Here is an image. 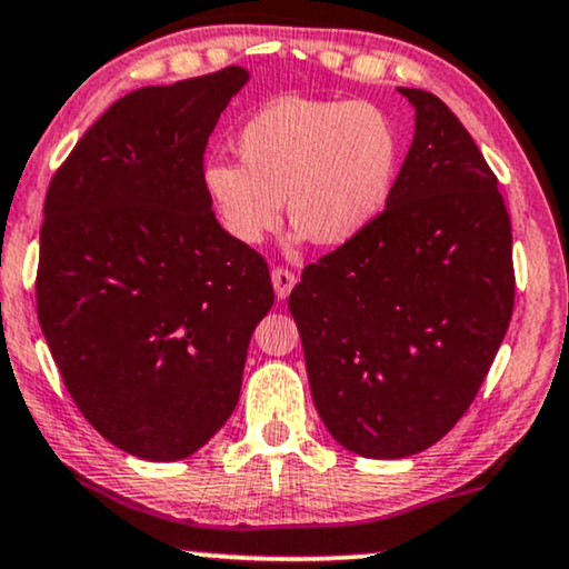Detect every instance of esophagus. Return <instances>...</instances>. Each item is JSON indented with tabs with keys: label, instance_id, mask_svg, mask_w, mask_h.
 Returning a JSON list of instances; mask_svg holds the SVG:
<instances>
[{
	"label": "esophagus",
	"instance_id": "34e87169",
	"mask_svg": "<svg viewBox=\"0 0 569 569\" xmlns=\"http://www.w3.org/2000/svg\"><path fill=\"white\" fill-rule=\"evenodd\" d=\"M270 278H272V289H276V297L280 301L289 297L293 286H297V278H293V272L286 270V268H276V270H272Z\"/></svg>",
	"mask_w": 569,
	"mask_h": 569
}]
</instances>
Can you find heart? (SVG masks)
Here are the masks:
<instances>
[{
    "mask_svg": "<svg viewBox=\"0 0 569 569\" xmlns=\"http://www.w3.org/2000/svg\"><path fill=\"white\" fill-rule=\"evenodd\" d=\"M241 162L210 160L201 189L222 231L254 247L291 226L318 247H343L380 218L399 176L397 126L378 107L278 99L243 123Z\"/></svg>",
    "mask_w": 569,
    "mask_h": 569,
    "instance_id": "obj_1",
    "label": "heart"
}]
</instances>
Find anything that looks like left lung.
<instances>
[{
    "instance_id": "obj_1",
    "label": "left lung",
    "mask_w": 569,
    "mask_h": 569,
    "mask_svg": "<svg viewBox=\"0 0 569 569\" xmlns=\"http://www.w3.org/2000/svg\"><path fill=\"white\" fill-rule=\"evenodd\" d=\"M380 218L307 264L289 309L315 407L343 449L405 459L457 426L512 320V226L496 176L436 93Z\"/></svg>"
}]
</instances>
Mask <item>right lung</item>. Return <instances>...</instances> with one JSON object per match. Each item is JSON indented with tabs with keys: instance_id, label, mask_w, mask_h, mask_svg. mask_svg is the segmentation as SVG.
<instances>
[{
	"instance_id": "1",
	"label": "right lung",
	"mask_w": 569,
	"mask_h": 569,
	"mask_svg": "<svg viewBox=\"0 0 569 569\" xmlns=\"http://www.w3.org/2000/svg\"><path fill=\"white\" fill-rule=\"evenodd\" d=\"M249 81L231 64L118 99L54 172L36 309L86 420L149 462L201 449L233 415L268 262L201 189L204 147Z\"/></svg>"
}]
</instances>
